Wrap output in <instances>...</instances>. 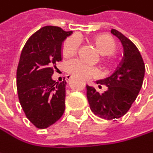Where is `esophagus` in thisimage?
Instances as JSON below:
<instances>
[{"instance_id": "obj_1", "label": "esophagus", "mask_w": 153, "mask_h": 153, "mask_svg": "<svg viewBox=\"0 0 153 153\" xmlns=\"http://www.w3.org/2000/svg\"><path fill=\"white\" fill-rule=\"evenodd\" d=\"M72 78H73V76H71V75H65V79H66L67 81H68V80H71Z\"/></svg>"}]
</instances>
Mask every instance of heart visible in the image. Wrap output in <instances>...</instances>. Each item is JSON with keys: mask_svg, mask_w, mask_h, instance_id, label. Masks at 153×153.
<instances>
[{"mask_svg": "<svg viewBox=\"0 0 153 153\" xmlns=\"http://www.w3.org/2000/svg\"><path fill=\"white\" fill-rule=\"evenodd\" d=\"M80 37L77 34L68 37L64 42L62 46L63 55L65 56H71L74 55L80 45ZM95 43L100 53L105 56L111 55L116 49V43L114 40L107 34L97 36L95 38ZM65 69L70 74L84 79L97 76L99 74V70L96 66L88 65L79 58H74L67 61L65 63Z\"/></svg>", "mask_w": 153, "mask_h": 153, "instance_id": "heart-1", "label": "heart"}]
</instances>
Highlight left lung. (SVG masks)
Instances as JSON below:
<instances>
[{
	"label": "left lung",
	"mask_w": 153,
	"mask_h": 153,
	"mask_svg": "<svg viewBox=\"0 0 153 153\" xmlns=\"http://www.w3.org/2000/svg\"><path fill=\"white\" fill-rule=\"evenodd\" d=\"M124 48V57L116 71L97 84L107 86L99 94L95 88L87 85V97L92 112L105 120H116L124 116L135 102L142 88L145 66L137 46L121 33L111 29Z\"/></svg>",
	"instance_id": "8db88e82"
}]
</instances>
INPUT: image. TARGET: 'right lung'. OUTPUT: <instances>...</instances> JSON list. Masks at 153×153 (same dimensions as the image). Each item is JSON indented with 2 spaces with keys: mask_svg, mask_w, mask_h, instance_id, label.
<instances>
[{
  "mask_svg": "<svg viewBox=\"0 0 153 153\" xmlns=\"http://www.w3.org/2000/svg\"><path fill=\"white\" fill-rule=\"evenodd\" d=\"M72 33L57 26H44L22 49L16 70L18 99L27 119L38 128L53 125L65 111L66 81L56 82L52 75L62 60L63 42Z\"/></svg>",
  "mask_w": 153,
  "mask_h": 153,
  "instance_id": "obj_1",
  "label": "right lung"
}]
</instances>
